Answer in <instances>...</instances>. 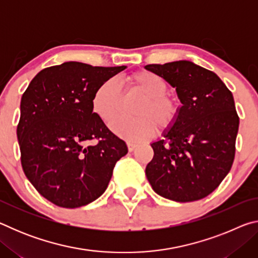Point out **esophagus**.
<instances>
[{
  "mask_svg": "<svg viewBox=\"0 0 258 258\" xmlns=\"http://www.w3.org/2000/svg\"><path fill=\"white\" fill-rule=\"evenodd\" d=\"M137 143H133V142H131V141H128L127 142V148H128V151H131V152H132L134 149H135V148H137Z\"/></svg>",
  "mask_w": 258,
  "mask_h": 258,
  "instance_id": "1",
  "label": "esophagus"
}]
</instances>
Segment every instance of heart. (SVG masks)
I'll use <instances>...</instances> for the list:
<instances>
[{
	"mask_svg": "<svg viewBox=\"0 0 258 258\" xmlns=\"http://www.w3.org/2000/svg\"><path fill=\"white\" fill-rule=\"evenodd\" d=\"M127 91H134L145 95L135 109L138 117H120L111 124L113 133L128 141H142L151 138L159 130L173 127L181 115L182 102L175 94L167 92V83L163 77L149 71L131 74L124 80ZM120 85L115 78L102 82L92 95L91 107L103 123L110 121L118 115L121 106Z\"/></svg>",
	"mask_w": 258,
	"mask_h": 258,
	"instance_id": "heart-1",
	"label": "heart"
}]
</instances>
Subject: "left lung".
Listing matches in <instances>:
<instances>
[{
  "instance_id": "1",
  "label": "left lung",
  "mask_w": 258,
  "mask_h": 258,
  "mask_svg": "<svg viewBox=\"0 0 258 258\" xmlns=\"http://www.w3.org/2000/svg\"><path fill=\"white\" fill-rule=\"evenodd\" d=\"M175 87L181 115L165 140L151 143L146 175L155 192L178 203L207 197L232 167L239 116L233 95L215 73L181 60L147 64Z\"/></svg>"
}]
</instances>
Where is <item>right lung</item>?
Returning a JSON list of instances; mask_svg holds the SVG:
<instances>
[{
    "instance_id": "right-lung-1",
    "label": "right lung",
    "mask_w": 258,
    "mask_h": 258,
    "mask_svg": "<svg viewBox=\"0 0 258 258\" xmlns=\"http://www.w3.org/2000/svg\"><path fill=\"white\" fill-rule=\"evenodd\" d=\"M125 68L69 61L43 69L23 94L21 166L38 194L56 206L77 208L99 198L127 154L125 141L91 107L95 89Z\"/></svg>"
}]
</instances>
